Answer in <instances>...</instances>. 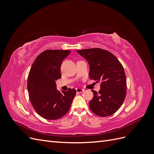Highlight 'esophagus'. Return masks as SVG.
Wrapping results in <instances>:
<instances>
[{
	"label": "esophagus",
	"mask_w": 154,
	"mask_h": 154,
	"mask_svg": "<svg viewBox=\"0 0 154 154\" xmlns=\"http://www.w3.org/2000/svg\"><path fill=\"white\" fill-rule=\"evenodd\" d=\"M76 91L77 93H82V92L84 91V90L82 89V88H76Z\"/></svg>",
	"instance_id": "1"
}]
</instances>
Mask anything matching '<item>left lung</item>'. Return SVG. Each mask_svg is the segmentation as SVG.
<instances>
[{
	"label": "left lung",
	"instance_id": "obj_1",
	"mask_svg": "<svg viewBox=\"0 0 154 154\" xmlns=\"http://www.w3.org/2000/svg\"><path fill=\"white\" fill-rule=\"evenodd\" d=\"M90 65L89 78L100 82L98 92L89 102L93 113L100 117L114 114L122 105L127 94V79L122 64L109 51L100 48L77 50Z\"/></svg>",
	"mask_w": 154,
	"mask_h": 154
}]
</instances>
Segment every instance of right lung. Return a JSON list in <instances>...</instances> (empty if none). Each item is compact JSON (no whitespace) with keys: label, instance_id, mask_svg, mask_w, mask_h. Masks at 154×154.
<instances>
[{"label":"right lung","instance_id":"1","mask_svg":"<svg viewBox=\"0 0 154 154\" xmlns=\"http://www.w3.org/2000/svg\"><path fill=\"white\" fill-rule=\"evenodd\" d=\"M71 53L68 50H45L35 59L29 72L27 90L31 105L41 117L56 120L66 115L76 94L74 88L60 92L56 81L62 77L60 67Z\"/></svg>","mask_w":154,"mask_h":154}]
</instances>
